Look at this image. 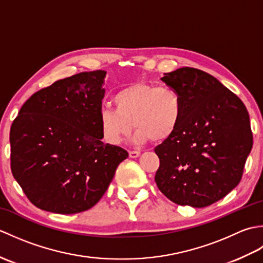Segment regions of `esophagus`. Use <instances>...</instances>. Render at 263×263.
Masks as SVG:
<instances>
[{"label":"esophagus","instance_id":"obj_1","mask_svg":"<svg viewBox=\"0 0 263 263\" xmlns=\"http://www.w3.org/2000/svg\"><path fill=\"white\" fill-rule=\"evenodd\" d=\"M130 158H138L140 156V152H136V150H132V152L128 153Z\"/></svg>","mask_w":263,"mask_h":263}]
</instances>
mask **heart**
I'll return each mask as SVG.
<instances>
[{
  "mask_svg": "<svg viewBox=\"0 0 263 263\" xmlns=\"http://www.w3.org/2000/svg\"><path fill=\"white\" fill-rule=\"evenodd\" d=\"M113 100L115 108H100L99 126L104 140L114 146L130 136L133 124L138 128L133 142L164 141L174 135L183 116L180 95L168 86L138 82L122 89Z\"/></svg>",
  "mask_w": 263,
  "mask_h": 263,
  "instance_id": "b5f03b06",
  "label": "heart"
}]
</instances>
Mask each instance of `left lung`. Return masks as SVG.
<instances>
[{
    "label": "left lung",
    "mask_w": 263,
    "mask_h": 263,
    "mask_svg": "<svg viewBox=\"0 0 263 263\" xmlns=\"http://www.w3.org/2000/svg\"><path fill=\"white\" fill-rule=\"evenodd\" d=\"M160 80L175 89L183 116L174 135L156 147L157 186L173 202L203 208L235 189L253 146L243 102L215 77L184 68Z\"/></svg>",
    "instance_id": "obj_1"
}]
</instances>
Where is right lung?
<instances>
[{
  "mask_svg": "<svg viewBox=\"0 0 263 263\" xmlns=\"http://www.w3.org/2000/svg\"><path fill=\"white\" fill-rule=\"evenodd\" d=\"M105 77L97 70L54 82L33 93L11 125V171L39 209H90L127 158L126 150L102 141Z\"/></svg>",
  "mask_w": 263,
  "mask_h": 263,
  "instance_id": "obj_1",
  "label": "right lung"
}]
</instances>
